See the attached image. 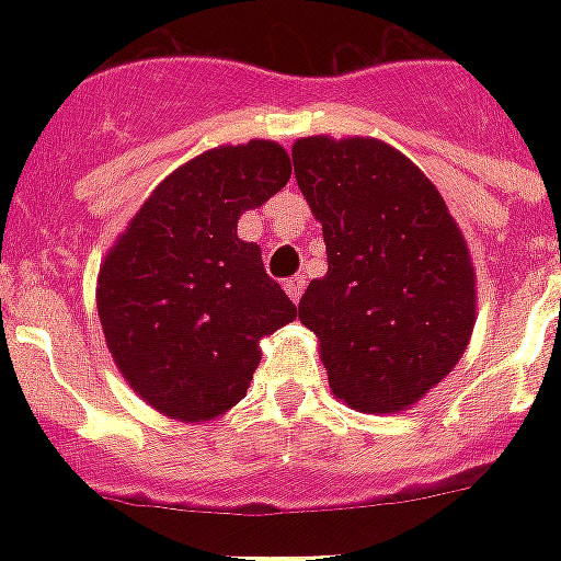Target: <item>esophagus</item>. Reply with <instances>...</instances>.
Returning <instances> with one entry per match:
<instances>
[{
	"label": "esophagus",
	"mask_w": 561,
	"mask_h": 561,
	"mask_svg": "<svg viewBox=\"0 0 561 561\" xmlns=\"http://www.w3.org/2000/svg\"><path fill=\"white\" fill-rule=\"evenodd\" d=\"M285 290H288V297L294 299V302H299V299H302V290H306V279H302V276H290V279L285 282Z\"/></svg>",
	"instance_id": "1"
}]
</instances>
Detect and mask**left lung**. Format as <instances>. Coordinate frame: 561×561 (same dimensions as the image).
<instances>
[{
    "label": "left lung",
    "instance_id": "8db88e82",
    "mask_svg": "<svg viewBox=\"0 0 561 561\" xmlns=\"http://www.w3.org/2000/svg\"><path fill=\"white\" fill-rule=\"evenodd\" d=\"M290 153L329 255L299 299L329 387L364 413L408 410L469 346L478 290L466 238L434 183L387 142L306 136Z\"/></svg>",
    "mask_w": 561,
    "mask_h": 561
}]
</instances>
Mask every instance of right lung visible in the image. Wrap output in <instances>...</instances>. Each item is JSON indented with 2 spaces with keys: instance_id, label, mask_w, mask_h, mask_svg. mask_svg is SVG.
<instances>
[{
  "instance_id": "1",
  "label": "right lung",
  "mask_w": 561,
  "mask_h": 561,
  "mask_svg": "<svg viewBox=\"0 0 561 561\" xmlns=\"http://www.w3.org/2000/svg\"><path fill=\"white\" fill-rule=\"evenodd\" d=\"M290 180L271 139L220 145L153 188L99 271V317L130 390L183 422L224 416L247 396L259 341L297 306L264 273L238 218Z\"/></svg>"
}]
</instances>
